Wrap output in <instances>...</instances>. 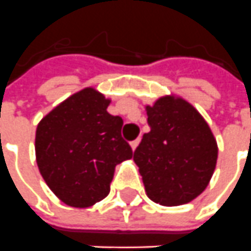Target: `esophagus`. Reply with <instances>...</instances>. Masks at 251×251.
<instances>
[{
  "mask_svg": "<svg viewBox=\"0 0 251 251\" xmlns=\"http://www.w3.org/2000/svg\"><path fill=\"white\" fill-rule=\"evenodd\" d=\"M139 142H141V138H138V139H135V141H132V142H131V148H132V150H135V149L138 148Z\"/></svg>",
  "mask_w": 251,
  "mask_h": 251,
  "instance_id": "esophagus-1",
  "label": "esophagus"
}]
</instances>
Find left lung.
<instances>
[{
    "mask_svg": "<svg viewBox=\"0 0 251 251\" xmlns=\"http://www.w3.org/2000/svg\"><path fill=\"white\" fill-rule=\"evenodd\" d=\"M146 113L150 131L134 151L146 194L164 206L193 201L215 172V136L202 116L180 98H160Z\"/></svg>",
    "mask_w": 251,
    "mask_h": 251,
    "instance_id": "obj_1",
    "label": "left lung"
}]
</instances>
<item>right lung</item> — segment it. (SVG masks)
<instances>
[{
	"instance_id": "right-lung-1",
	"label": "right lung",
	"mask_w": 251,
	"mask_h": 251,
	"mask_svg": "<svg viewBox=\"0 0 251 251\" xmlns=\"http://www.w3.org/2000/svg\"><path fill=\"white\" fill-rule=\"evenodd\" d=\"M109 102L94 89H84L38 124L39 172L50 190L74 208L103 200L116 165L132 157V149L122 136L123 119L108 113Z\"/></svg>"
}]
</instances>
